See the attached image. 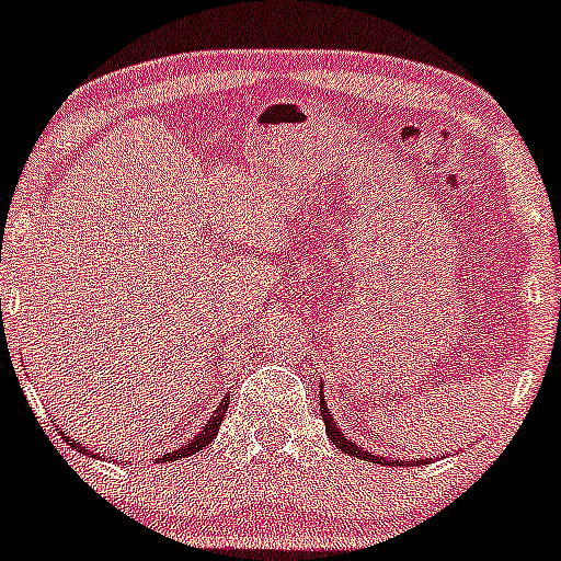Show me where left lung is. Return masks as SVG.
<instances>
[{"label":"left lung","instance_id":"1","mask_svg":"<svg viewBox=\"0 0 561 561\" xmlns=\"http://www.w3.org/2000/svg\"><path fill=\"white\" fill-rule=\"evenodd\" d=\"M321 417H323V423H327V436L331 438V444H334L336 449H342L345 451V455H351V457H358V460H371V462H388L385 460V457H375V455H369V451H364L360 447H355L353 442H347L345 438V433L340 431V427L334 425V420H331V414H329V407H323V396H321ZM423 462H427V460H396L393 466H423Z\"/></svg>","mask_w":561,"mask_h":561}]
</instances>
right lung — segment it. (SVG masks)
I'll return each mask as SVG.
<instances>
[{"instance_id":"obj_1","label":"right lung","mask_w":561,"mask_h":561,"mask_svg":"<svg viewBox=\"0 0 561 561\" xmlns=\"http://www.w3.org/2000/svg\"><path fill=\"white\" fill-rule=\"evenodd\" d=\"M227 407H230V399H225V401L219 403V409H216V412H214V417L208 420V425L203 427V431L197 433V436L192 438V442L182 444V447H179L176 451H168V455H162V460H179V457H190V455H195V451H201L203 447H208V444L216 438V433H219V425H221V420H225ZM61 436L66 438V444H69V447H75V449H80V451H88L80 444V438H77V442H75V438L66 436L64 431H61ZM88 455H93V451H88Z\"/></svg>"}]
</instances>
